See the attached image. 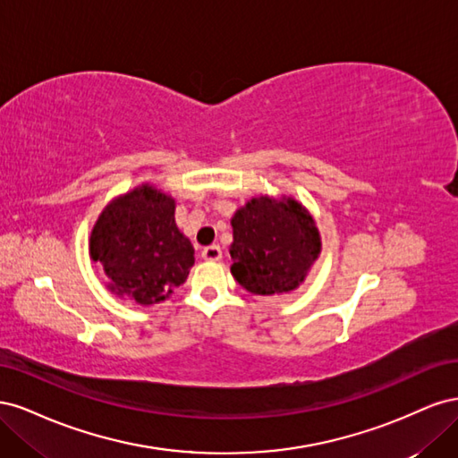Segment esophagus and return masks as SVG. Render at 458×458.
Instances as JSON below:
<instances>
[{"label":"esophagus","instance_id":"obj_1","mask_svg":"<svg viewBox=\"0 0 458 458\" xmlns=\"http://www.w3.org/2000/svg\"><path fill=\"white\" fill-rule=\"evenodd\" d=\"M202 258L206 261H219L221 259V248L217 244H212V246H206L202 250Z\"/></svg>","mask_w":458,"mask_h":458}]
</instances>
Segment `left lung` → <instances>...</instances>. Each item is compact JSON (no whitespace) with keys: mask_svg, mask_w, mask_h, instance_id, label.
I'll return each instance as SVG.
<instances>
[{"mask_svg":"<svg viewBox=\"0 0 458 458\" xmlns=\"http://www.w3.org/2000/svg\"><path fill=\"white\" fill-rule=\"evenodd\" d=\"M231 273L258 296L296 290L321 254L311 214L293 197H256L234 212Z\"/></svg>","mask_w":458,"mask_h":458,"instance_id":"1","label":"left lung"}]
</instances>
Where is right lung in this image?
I'll return each mask as SVG.
<instances>
[{
  "label": "right lung",
  "mask_w": 458,
  "mask_h": 458,
  "mask_svg": "<svg viewBox=\"0 0 458 458\" xmlns=\"http://www.w3.org/2000/svg\"><path fill=\"white\" fill-rule=\"evenodd\" d=\"M106 288L140 306L168 298L195 263V248L175 225V200L148 183L105 206L89 237Z\"/></svg>",
  "instance_id": "obj_1"
}]
</instances>
